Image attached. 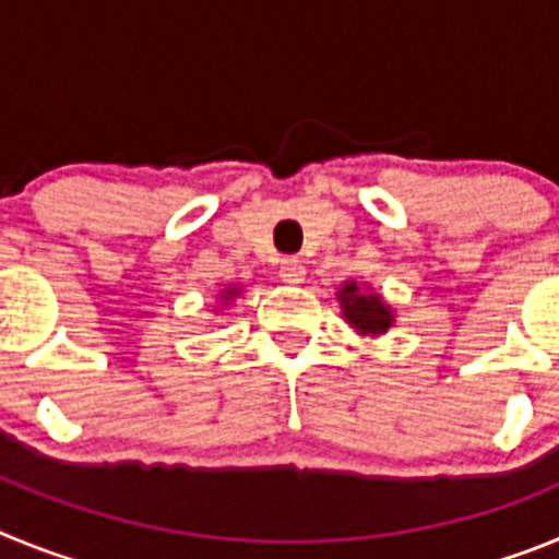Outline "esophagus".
Returning a JSON list of instances; mask_svg holds the SVG:
<instances>
[{"mask_svg": "<svg viewBox=\"0 0 559 559\" xmlns=\"http://www.w3.org/2000/svg\"><path fill=\"white\" fill-rule=\"evenodd\" d=\"M280 276H283L285 285H302L305 283V263L302 260H296V257H288L280 265Z\"/></svg>", "mask_w": 559, "mask_h": 559, "instance_id": "obj_1", "label": "esophagus"}]
</instances>
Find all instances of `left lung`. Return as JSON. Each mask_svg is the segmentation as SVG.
<instances>
[{"label": "left lung", "instance_id": "left-lung-1", "mask_svg": "<svg viewBox=\"0 0 559 559\" xmlns=\"http://www.w3.org/2000/svg\"><path fill=\"white\" fill-rule=\"evenodd\" d=\"M335 299H338L344 322L358 335H367V338H378V335L389 333L394 319H397L392 305L378 290H372L369 285H358L355 280L341 283L338 290H335Z\"/></svg>", "mask_w": 559, "mask_h": 559}]
</instances>
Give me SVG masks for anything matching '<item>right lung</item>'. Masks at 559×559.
Wrapping results in <instances>:
<instances>
[{"label": "right lung", "mask_w": 559, "mask_h": 559, "mask_svg": "<svg viewBox=\"0 0 559 559\" xmlns=\"http://www.w3.org/2000/svg\"><path fill=\"white\" fill-rule=\"evenodd\" d=\"M240 294H243V285H226V288H221V294H218L221 308H215V310H226L229 308L231 299H237Z\"/></svg>", "instance_id": "right-lung-1"}]
</instances>
